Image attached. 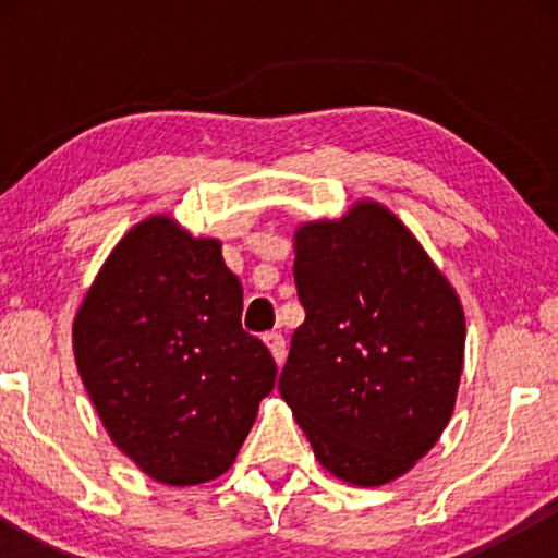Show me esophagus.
<instances>
[{
	"mask_svg": "<svg viewBox=\"0 0 558 558\" xmlns=\"http://www.w3.org/2000/svg\"><path fill=\"white\" fill-rule=\"evenodd\" d=\"M264 342H266V348L271 350V355H274V361H277V365L284 363V357H287V340L281 338L279 332H269L264 338Z\"/></svg>",
	"mask_w": 558,
	"mask_h": 558,
	"instance_id": "obj_1",
	"label": "esophagus"
}]
</instances>
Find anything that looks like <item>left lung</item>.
I'll return each mask as SVG.
<instances>
[{"mask_svg":"<svg viewBox=\"0 0 558 558\" xmlns=\"http://www.w3.org/2000/svg\"><path fill=\"white\" fill-rule=\"evenodd\" d=\"M304 323L279 391L342 483L407 475L445 432L464 365V310L416 235L376 201L294 231Z\"/></svg>","mask_w":558,"mask_h":558,"instance_id":"8db88e82","label":"left lung"}]
</instances>
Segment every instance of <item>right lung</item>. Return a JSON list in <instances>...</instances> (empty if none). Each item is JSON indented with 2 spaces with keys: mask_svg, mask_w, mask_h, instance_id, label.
Returning <instances> with one entry per match:
<instances>
[{
  "mask_svg": "<svg viewBox=\"0 0 558 558\" xmlns=\"http://www.w3.org/2000/svg\"><path fill=\"white\" fill-rule=\"evenodd\" d=\"M243 287L218 239L172 216L129 228L73 319L81 380L113 445L162 485L231 470L277 363L241 327Z\"/></svg>",
  "mask_w": 558,
  "mask_h": 558,
  "instance_id": "obj_1",
  "label": "right lung"
}]
</instances>
